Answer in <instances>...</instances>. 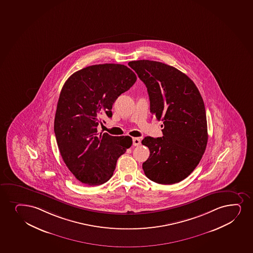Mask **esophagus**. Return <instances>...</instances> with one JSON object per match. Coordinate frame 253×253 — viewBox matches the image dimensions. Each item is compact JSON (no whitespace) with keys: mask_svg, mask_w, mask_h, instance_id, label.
Wrapping results in <instances>:
<instances>
[{"mask_svg":"<svg viewBox=\"0 0 253 253\" xmlns=\"http://www.w3.org/2000/svg\"><path fill=\"white\" fill-rule=\"evenodd\" d=\"M140 145V140L139 138H134L133 139V146H138Z\"/></svg>","mask_w":253,"mask_h":253,"instance_id":"1","label":"esophagus"}]
</instances>
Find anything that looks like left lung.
<instances>
[{
    "label": "left lung",
    "instance_id": "left-lung-1",
    "mask_svg": "<svg viewBox=\"0 0 253 253\" xmlns=\"http://www.w3.org/2000/svg\"><path fill=\"white\" fill-rule=\"evenodd\" d=\"M128 65L146 84L151 113L164 121V136H146L141 141L150 150L144 172L158 184L178 183L193 172L208 144L202 95L193 81L172 66L150 60Z\"/></svg>",
    "mask_w": 253,
    "mask_h": 253
}]
</instances>
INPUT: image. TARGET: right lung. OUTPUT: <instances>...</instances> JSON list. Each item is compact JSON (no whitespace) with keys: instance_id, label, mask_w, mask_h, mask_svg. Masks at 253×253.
<instances>
[{"instance_id":"add662e5","label":"right lung","mask_w":253,"mask_h":253,"mask_svg":"<svg viewBox=\"0 0 253 253\" xmlns=\"http://www.w3.org/2000/svg\"><path fill=\"white\" fill-rule=\"evenodd\" d=\"M127 66L105 63L75 72L60 93L54 132L64 163L78 180L99 185L110 179L117 160L132 145L129 136L99 134L101 117L136 81Z\"/></svg>"}]
</instances>
